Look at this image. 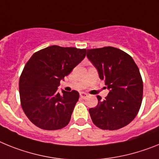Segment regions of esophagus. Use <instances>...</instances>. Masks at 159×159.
<instances>
[{"label":"esophagus","mask_w":159,"mask_h":159,"mask_svg":"<svg viewBox=\"0 0 159 159\" xmlns=\"http://www.w3.org/2000/svg\"><path fill=\"white\" fill-rule=\"evenodd\" d=\"M80 97H81V98H86L88 97V94L86 93H84V92H81V93H80Z\"/></svg>","instance_id":"1"}]
</instances>
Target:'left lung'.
Here are the masks:
<instances>
[{
	"label": "left lung",
	"instance_id": "1",
	"mask_svg": "<svg viewBox=\"0 0 159 159\" xmlns=\"http://www.w3.org/2000/svg\"><path fill=\"white\" fill-rule=\"evenodd\" d=\"M88 59L110 90L105 100L89 110L93 124L102 129H121L133 121L143 101V83L133 58L114 47L87 49Z\"/></svg>",
	"mask_w": 159,
	"mask_h": 159
}]
</instances>
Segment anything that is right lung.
I'll use <instances>...</instances> for the list:
<instances>
[{
  "label": "right lung",
  "mask_w": 159,
  "mask_h": 159,
  "mask_svg": "<svg viewBox=\"0 0 159 159\" xmlns=\"http://www.w3.org/2000/svg\"><path fill=\"white\" fill-rule=\"evenodd\" d=\"M86 49L52 45L36 52L19 81L20 104L27 118L41 129H62L70 122L79 98L73 90L58 93L61 80L85 58Z\"/></svg>",
  "instance_id": "right-lung-1"
}]
</instances>
